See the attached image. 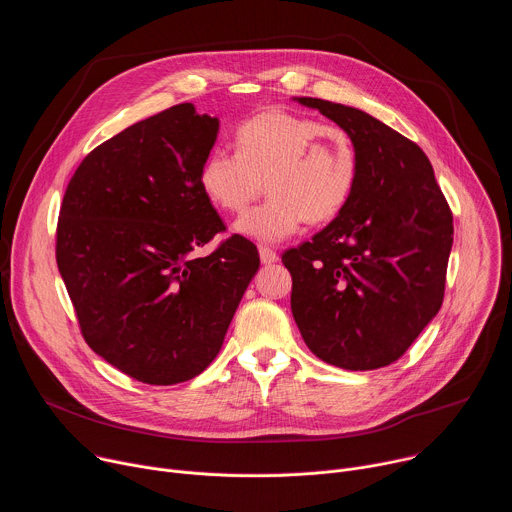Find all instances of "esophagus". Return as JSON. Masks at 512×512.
Returning <instances> with one entry per match:
<instances>
[{
	"instance_id": "34e87169",
	"label": "esophagus",
	"mask_w": 512,
	"mask_h": 512,
	"mask_svg": "<svg viewBox=\"0 0 512 512\" xmlns=\"http://www.w3.org/2000/svg\"><path fill=\"white\" fill-rule=\"evenodd\" d=\"M259 257H261V263L263 265H271V263H277V253L269 247H259Z\"/></svg>"
}]
</instances>
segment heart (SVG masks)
<instances>
[{
  "label": "heart",
  "instance_id": "obj_1",
  "mask_svg": "<svg viewBox=\"0 0 512 512\" xmlns=\"http://www.w3.org/2000/svg\"><path fill=\"white\" fill-rule=\"evenodd\" d=\"M358 174L352 139L324 121L265 111L239 125L237 152L214 148L200 166L202 192L227 212H243L267 184L269 198L241 216L243 237L279 243L306 221L328 223L348 204Z\"/></svg>",
  "mask_w": 512,
  "mask_h": 512
}]
</instances>
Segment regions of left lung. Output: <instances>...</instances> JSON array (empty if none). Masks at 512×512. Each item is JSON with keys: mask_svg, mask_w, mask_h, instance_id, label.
Masks as SVG:
<instances>
[{"mask_svg": "<svg viewBox=\"0 0 512 512\" xmlns=\"http://www.w3.org/2000/svg\"><path fill=\"white\" fill-rule=\"evenodd\" d=\"M294 101L348 133L358 174L334 221L281 257L294 279L291 314L324 362L346 371L387 367L442 308L450 206L417 143L360 109Z\"/></svg>", "mask_w": 512, "mask_h": 512, "instance_id": "obj_1", "label": "left lung"}]
</instances>
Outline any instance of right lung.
I'll return each mask as SVG.
<instances>
[{
    "mask_svg": "<svg viewBox=\"0 0 512 512\" xmlns=\"http://www.w3.org/2000/svg\"><path fill=\"white\" fill-rule=\"evenodd\" d=\"M221 121L192 103L133 123L95 148L62 198L56 263L87 344L148 385L194 379L221 350L257 247L225 231L200 188Z\"/></svg>",
    "mask_w": 512,
    "mask_h": 512,
    "instance_id": "1",
    "label": "right lung"
}]
</instances>
